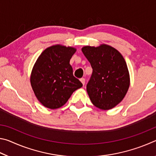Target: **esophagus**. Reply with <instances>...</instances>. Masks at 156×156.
Wrapping results in <instances>:
<instances>
[{"label":"esophagus","mask_w":156,"mask_h":156,"mask_svg":"<svg viewBox=\"0 0 156 156\" xmlns=\"http://www.w3.org/2000/svg\"><path fill=\"white\" fill-rule=\"evenodd\" d=\"M80 81H81V83H83V85H84V84H85V78H82L80 79Z\"/></svg>","instance_id":"obj_1"}]
</instances>
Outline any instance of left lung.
Wrapping results in <instances>:
<instances>
[{
  "instance_id": "1",
  "label": "left lung",
  "mask_w": 156,
  "mask_h": 156,
  "mask_svg": "<svg viewBox=\"0 0 156 156\" xmlns=\"http://www.w3.org/2000/svg\"><path fill=\"white\" fill-rule=\"evenodd\" d=\"M82 51L93 69L87 84L91 102L102 110L115 107L125 98L130 85L127 65L122 54L105 44L83 47Z\"/></svg>"
}]
</instances>
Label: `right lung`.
I'll list each match as a JSON object with an SVG mask.
<instances>
[{"label":"right lung","mask_w":156,"mask_h":156,"mask_svg":"<svg viewBox=\"0 0 156 156\" xmlns=\"http://www.w3.org/2000/svg\"><path fill=\"white\" fill-rule=\"evenodd\" d=\"M76 49L56 44L41 53L30 76L34 94L41 103L51 109L63 106L83 84L73 75L70 59Z\"/></svg>","instance_id":"right-lung-1"}]
</instances>
